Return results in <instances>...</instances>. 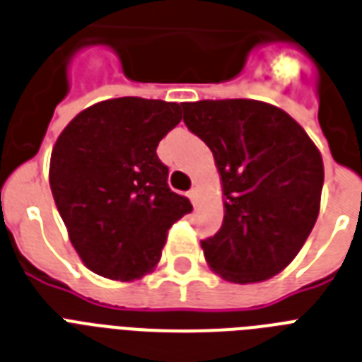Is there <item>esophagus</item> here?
<instances>
[{
    "label": "esophagus",
    "instance_id": "esophagus-1",
    "mask_svg": "<svg viewBox=\"0 0 362 362\" xmlns=\"http://www.w3.org/2000/svg\"><path fill=\"white\" fill-rule=\"evenodd\" d=\"M187 197H189V201L193 202V206H199V197H201V191H199V187H193V189L187 193Z\"/></svg>",
    "mask_w": 362,
    "mask_h": 362
}]
</instances>
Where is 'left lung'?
<instances>
[{
  "instance_id": "obj_1",
  "label": "left lung",
  "mask_w": 362,
  "mask_h": 362,
  "mask_svg": "<svg viewBox=\"0 0 362 362\" xmlns=\"http://www.w3.org/2000/svg\"><path fill=\"white\" fill-rule=\"evenodd\" d=\"M182 107L221 180L223 225L201 242L208 266L228 283L272 279L298 257L318 219V146L286 111L260 100H199Z\"/></svg>"
}]
</instances>
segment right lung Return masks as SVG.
I'll list each match as a JSON object with an SVG mask.
<instances>
[{
	"label": "right lung",
	"mask_w": 362,
	"mask_h": 362,
	"mask_svg": "<svg viewBox=\"0 0 362 362\" xmlns=\"http://www.w3.org/2000/svg\"><path fill=\"white\" fill-rule=\"evenodd\" d=\"M182 120L180 104L139 96L102 100L55 141L49 187L81 262L130 283L154 272L167 230L193 210L167 186L156 148Z\"/></svg>",
	"instance_id": "1"
}]
</instances>
